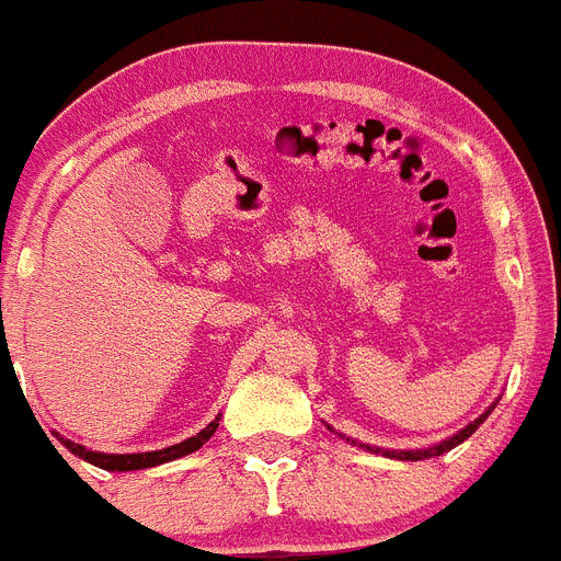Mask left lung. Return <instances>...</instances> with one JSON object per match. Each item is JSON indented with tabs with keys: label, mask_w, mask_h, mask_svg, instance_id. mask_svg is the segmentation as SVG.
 <instances>
[{
	"label": "left lung",
	"mask_w": 561,
	"mask_h": 561,
	"mask_svg": "<svg viewBox=\"0 0 561 561\" xmlns=\"http://www.w3.org/2000/svg\"><path fill=\"white\" fill-rule=\"evenodd\" d=\"M484 419H488V413H482V416H479L477 422H470L468 427H462V431L456 433V436H450L448 442H439V445H433V448H427V450H399V454H393V450H385V454L397 456V459H408V462H419V459H431V456L448 454L450 448H456V445H462V442L468 439L470 433H473L479 425H482Z\"/></svg>",
	"instance_id": "1"
}]
</instances>
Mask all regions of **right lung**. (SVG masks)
Returning <instances> with one entry per match:
<instances>
[{
    "label": "right lung",
    "mask_w": 561,
    "mask_h": 561,
    "mask_svg": "<svg viewBox=\"0 0 561 561\" xmlns=\"http://www.w3.org/2000/svg\"><path fill=\"white\" fill-rule=\"evenodd\" d=\"M219 427V419H214L205 431H199L196 436L191 439L179 442V445H171V448L164 450H150V454H96V450H84L82 445L77 442H68V439H59L70 454H77L79 459L84 462L96 465V468H105V470H142V468H157L162 462H171V459H179V456H187L193 450H199L205 442L210 439Z\"/></svg>",
    "instance_id": "add662e5"
}]
</instances>
